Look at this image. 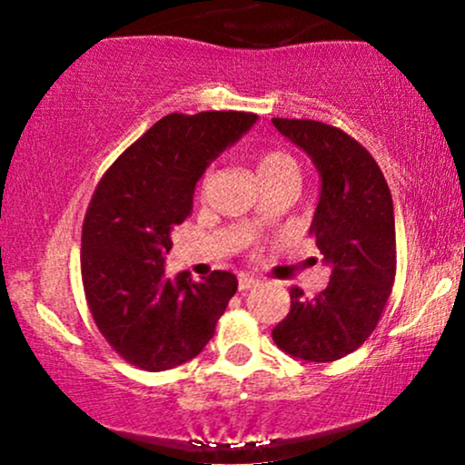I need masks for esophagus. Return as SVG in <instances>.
I'll return each instance as SVG.
<instances>
[{
    "label": "esophagus",
    "instance_id": "obj_1",
    "mask_svg": "<svg viewBox=\"0 0 465 465\" xmlns=\"http://www.w3.org/2000/svg\"><path fill=\"white\" fill-rule=\"evenodd\" d=\"M258 284H260V280H255V277H251V275H240L238 277L240 291H249V288H255Z\"/></svg>",
    "mask_w": 465,
    "mask_h": 465
}]
</instances>
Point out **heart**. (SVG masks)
<instances>
[{"label":"heart","mask_w":465,"mask_h":465,"mask_svg":"<svg viewBox=\"0 0 465 465\" xmlns=\"http://www.w3.org/2000/svg\"><path fill=\"white\" fill-rule=\"evenodd\" d=\"M255 173H258V179L264 183L269 181L284 177V174H297L295 162L284 153H277V151H266L260 153L258 159H255ZM262 223V214L260 212H253L251 216V225H260Z\"/></svg>","instance_id":"b5f03b06"}]
</instances>
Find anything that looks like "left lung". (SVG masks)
Wrapping results in <instances>:
<instances>
[{
	"label": "left lung",
	"mask_w": 465,
	"mask_h": 465,
	"mask_svg": "<svg viewBox=\"0 0 465 465\" xmlns=\"http://www.w3.org/2000/svg\"><path fill=\"white\" fill-rule=\"evenodd\" d=\"M273 126L311 157L319 201L311 233L330 269L319 295L291 288V312L273 328L277 348L311 362H330L361 348L391 295L396 221L378 163L348 133L314 120L273 117Z\"/></svg>",
	"instance_id": "8db88e82"
}]
</instances>
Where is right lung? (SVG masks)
I'll use <instances>...</instances> for the list:
<instances>
[{"label":"right lung","instance_id":"obj_1","mask_svg":"<svg viewBox=\"0 0 465 465\" xmlns=\"http://www.w3.org/2000/svg\"><path fill=\"white\" fill-rule=\"evenodd\" d=\"M255 122L242 111L165 115L95 188L83 225V286L95 325L131 365L163 371L199 356L236 295L229 271L199 282L185 271L168 277L165 255L203 173Z\"/></svg>","mask_w":465,"mask_h":465}]
</instances>
